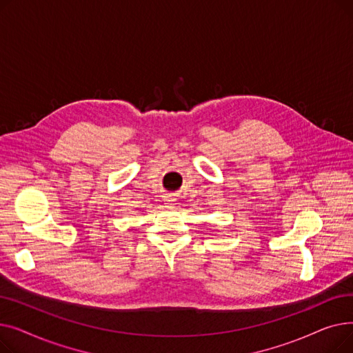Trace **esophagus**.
Returning a JSON list of instances; mask_svg holds the SVG:
<instances>
[{
  "label": "esophagus",
  "instance_id": "34e87169",
  "mask_svg": "<svg viewBox=\"0 0 353 353\" xmlns=\"http://www.w3.org/2000/svg\"><path fill=\"white\" fill-rule=\"evenodd\" d=\"M164 201H165V205H167V206L173 208V206L176 205L177 197H176V194H167V196H164Z\"/></svg>",
  "mask_w": 353,
  "mask_h": 353
}]
</instances>
